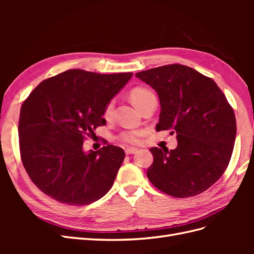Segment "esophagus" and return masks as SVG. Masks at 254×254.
<instances>
[{"instance_id": "34e87169", "label": "esophagus", "mask_w": 254, "mask_h": 254, "mask_svg": "<svg viewBox=\"0 0 254 254\" xmlns=\"http://www.w3.org/2000/svg\"><path fill=\"white\" fill-rule=\"evenodd\" d=\"M137 152V148H133V147H128L125 149V153L126 155H131V153H136Z\"/></svg>"}]
</instances>
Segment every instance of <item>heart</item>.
Here are the masks:
<instances>
[{
	"label": "heart",
	"instance_id": "1",
	"mask_svg": "<svg viewBox=\"0 0 254 254\" xmlns=\"http://www.w3.org/2000/svg\"><path fill=\"white\" fill-rule=\"evenodd\" d=\"M130 99H131L132 104L136 107L137 109L140 107L145 104L146 102H148L151 98H156L155 94L149 89H146L143 87H136L133 88L131 91H130ZM113 108H114V103L113 101L109 102L106 105L105 109H104V118L106 120H109L112 117L113 113ZM143 131L141 130H128V131H124L120 134V140L125 142V143H130V144H134L140 141V137L142 136Z\"/></svg>",
	"mask_w": 254,
	"mask_h": 254
}]
</instances>
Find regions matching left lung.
<instances>
[{"label": "left lung", "instance_id": "8db88e82", "mask_svg": "<svg viewBox=\"0 0 254 254\" xmlns=\"http://www.w3.org/2000/svg\"><path fill=\"white\" fill-rule=\"evenodd\" d=\"M157 92V131L176 133L175 149L149 150V181L177 198L196 196L216 182L230 162L236 136L232 107L212 78L190 66L170 64L136 73Z\"/></svg>", "mask_w": 254, "mask_h": 254}]
</instances>
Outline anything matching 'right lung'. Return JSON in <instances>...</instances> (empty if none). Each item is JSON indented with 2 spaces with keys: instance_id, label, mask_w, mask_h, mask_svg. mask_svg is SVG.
<instances>
[{
  "instance_id": "1",
  "label": "right lung",
  "mask_w": 254,
  "mask_h": 254,
  "mask_svg": "<svg viewBox=\"0 0 254 254\" xmlns=\"http://www.w3.org/2000/svg\"><path fill=\"white\" fill-rule=\"evenodd\" d=\"M132 75L72 68L40 82L22 104V163L44 194L63 203L84 205L108 193L125 151L107 145L86 152L82 144L96 127L106 125V105Z\"/></svg>"
}]
</instances>
